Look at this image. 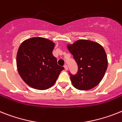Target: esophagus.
<instances>
[{"label":"esophagus","mask_w":122,"mask_h":122,"mask_svg":"<svg viewBox=\"0 0 122 122\" xmlns=\"http://www.w3.org/2000/svg\"><path fill=\"white\" fill-rule=\"evenodd\" d=\"M64 69H65V70L67 71V69H68V67H67V65H64Z\"/></svg>","instance_id":"34e87169"}]
</instances>
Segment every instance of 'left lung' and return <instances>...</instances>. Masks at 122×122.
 Segmentation results:
<instances>
[{
	"label": "left lung",
	"instance_id": "8db88e82",
	"mask_svg": "<svg viewBox=\"0 0 122 122\" xmlns=\"http://www.w3.org/2000/svg\"><path fill=\"white\" fill-rule=\"evenodd\" d=\"M67 48L78 66V72L71 75L73 86L81 91L97 86L104 77L108 66L105 50L100 44L87 40H79L67 44Z\"/></svg>",
	"mask_w": 122,
	"mask_h": 122
}]
</instances>
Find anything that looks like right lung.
I'll return each instance as SVG.
<instances>
[{
    "instance_id": "add662e5",
    "label": "right lung",
    "mask_w": 122,
    "mask_h": 122,
    "mask_svg": "<svg viewBox=\"0 0 122 122\" xmlns=\"http://www.w3.org/2000/svg\"><path fill=\"white\" fill-rule=\"evenodd\" d=\"M55 43L48 39L33 37L23 41L17 54L18 72L30 87L46 90L56 82L64 67L57 64L53 55Z\"/></svg>"
}]
</instances>
